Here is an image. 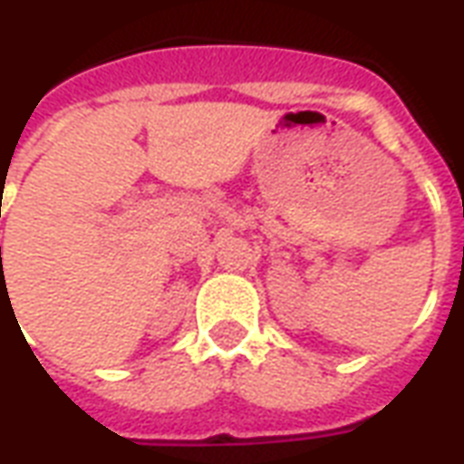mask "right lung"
<instances>
[{"label":"right lung","mask_w":464,"mask_h":464,"mask_svg":"<svg viewBox=\"0 0 464 464\" xmlns=\"http://www.w3.org/2000/svg\"><path fill=\"white\" fill-rule=\"evenodd\" d=\"M0 251H2V246H0Z\"/></svg>","instance_id":"right-lung-1"}]
</instances>
